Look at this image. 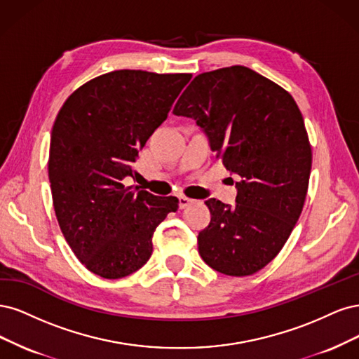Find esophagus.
<instances>
[{"label":"esophagus","mask_w":359,"mask_h":359,"mask_svg":"<svg viewBox=\"0 0 359 359\" xmlns=\"http://www.w3.org/2000/svg\"><path fill=\"white\" fill-rule=\"evenodd\" d=\"M192 203H194V200L188 198V196H184V195L179 196V207H180V209H187V207Z\"/></svg>","instance_id":"1"}]
</instances>
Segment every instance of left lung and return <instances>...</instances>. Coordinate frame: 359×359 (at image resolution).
<instances>
[{
  "instance_id": "obj_1",
  "label": "left lung",
  "mask_w": 359,
  "mask_h": 359,
  "mask_svg": "<svg viewBox=\"0 0 359 359\" xmlns=\"http://www.w3.org/2000/svg\"><path fill=\"white\" fill-rule=\"evenodd\" d=\"M172 113L196 121L238 176L236 204L205 201L212 219L198 252L213 270L250 276L276 258L302 215L311 147L292 95L243 65L196 76Z\"/></svg>"
}]
</instances>
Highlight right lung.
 I'll return each mask as SVG.
<instances>
[{
  "label": "right lung",
  "instance_id": "right-lung-1",
  "mask_svg": "<svg viewBox=\"0 0 359 359\" xmlns=\"http://www.w3.org/2000/svg\"><path fill=\"white\" fill-rule=\"evenodd\" d=\"M192 74L118 70L67 98L55 119L49 182L55 215L77 259L104 279L130 276L152 255V237L176 196L125 187L147 138ZM138 189V188H135Z\"/></svg>",
  "mask_w": 359,
  "mask_h": 359
}]
</instances>
